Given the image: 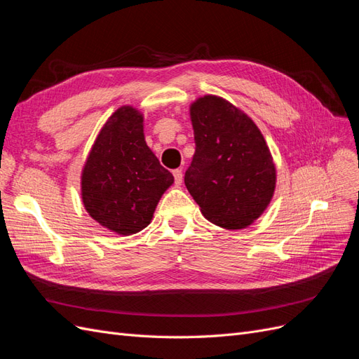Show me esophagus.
I'll use <instances>...</instances> for the list:
<instances>
[{"instance_id":"1","label":"esophagus","mask_w":359,"mask_h":359,"mask_svg":"<svg viewBox=\"0 0 359 359\" xmlns=\"http://www.w3.org/2000/svg\"><path fill=\"white\" fill-rule=\"evenodd\" d=\"M172 173H173V180H175V184H177V186H180V184L182 182V170L175 169Z\"/></svg>"}]
</instances>
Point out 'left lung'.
Segmentation results:
<instances>
[{"label":"left lung","mask_w":359,"mask_h":359,"mask_svg":"<svg viewBox=\"0 0 359 359\" xmlns=\"http://www.w3.org/2000/svg\"><path fill=\"white\" fill-rule=\"evenodd\" d=\"M194 156L184 175L206 220L244 229L265 211L276 189V166L265 139L243 111L203 95L190 107Z\"/></svg>","instance_id":"1"}]
</instances>
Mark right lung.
Instances as JSON below:
<instances>
[{"instance_id": "1", "label": "right lung", "mask_w": 359, "mask_h": 359, "mask_svg": "<svg viewBox=\"0 0 359 359\" xmlns=\"http://www.w3.org/2000/svg\"><path fill=\"white\" fill-rule=\"evenodd\" d=\"M172 173L145 142L144 118L123 106L97 136L82 172V201L93 219L119 235H132L153 219Z\"/></svg>"}]
</instances>
